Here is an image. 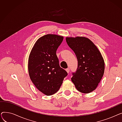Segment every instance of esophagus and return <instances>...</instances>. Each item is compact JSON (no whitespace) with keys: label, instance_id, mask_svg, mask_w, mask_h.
Returning a JSON list of instances; mask_svg holds the SVG:
<instances>
[{"label":"esophagus","instance_id":"1","mask_svg":"<svg viewBox=\"0 0 122 122\" xmlns=\"http://www.w3.org/2000/svg\"><path fill=\"white\" fill-rule=\"evenodd\" d=\"M66 71H67V72L68 73H69V71H70V69H69V68L66 69Z\"/></svg>","mask_w":122,"mask_h":122}]
</instances>
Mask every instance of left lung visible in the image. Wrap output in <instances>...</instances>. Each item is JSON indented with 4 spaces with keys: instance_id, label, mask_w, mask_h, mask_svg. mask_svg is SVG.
Segmentation results:
<instances>
[{
    "instance_id": "1",
    "label": "left lung",
    "mask_w": 122,
    "mask_h": 122,
    "mask_svg": "<svg viewBox=\"0 0 122 122\" xmlns=\"http://www.w3.org/2000/svg\"><path fill=\"white\" fill-rule=\"evenodd\" d=\"M66 42L75 53L78 67L71 80L78 91L88 93L97 87L104 72V61L94 44L85 37H66Z\"/></svg>"
}]
</instances>
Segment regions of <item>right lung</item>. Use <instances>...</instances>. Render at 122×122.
I'll return each instance as SVG.
<instances>
[{
	"label": "right lung",
	"mask_w": 122,
	"mask_h": 122,
	"mask_svg": "<svg viewBox=\"0 0 122 122\" xmlns=\"http://www.w3.org/2000/svg\"><path fill=\"white\" fill-rule=\"evenodd\" d=\"M63 37L46 35L38 39L30 54L28 70L30 79L43 94L51 95L58 91L67 72L59 65L56 50Z\"/></svg>",
	"instance_id": "right-lung-1"
}]
</instances>
